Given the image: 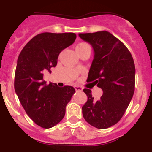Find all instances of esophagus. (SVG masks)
Segmentation results:
<instances>
[{
	"label": "esophagus",
	"mask_w": 152,
	"mask_h": 152,
	"mask_svg": "<svg viewBox=\"0 0 152 152\" xmlns=\"http://www.w3.org/2000/svg\"><path fill=\"white\" fill-rule=\"evenodd\" d=\"M74 88H75V90L77 92H80L83 90V88L81 86H74Z\"/></svg>",
	"instance_id": "1"
}]
</instances>
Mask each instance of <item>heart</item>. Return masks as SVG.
<instances>
[{"label": "heart", "mask_w": 152, "mask_h": 152, "mask_svg": "<svg viewBox=\"0 0 152 152\" xmlns=\"http://www.w3.org/2000/svg\"><path fill=\"white\" fill-rule=\"evenodd\" d=\"M84 48H90V47L87 43H80V44H79L76 47V52L78 53L79 52H80V51L84 49Z\"/></svg>", "instance_id": "heart-1"}]
</instances>
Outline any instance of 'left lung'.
I'll return each mask as SVG.
<instances>
[{"instance_id": "8db88e82", "label": "left lung", "mask_w": 152, "mask_h": 152, "mask_svg": "<svg viewBox=\"0 0 152 152\" xmlns=\"http://www.w3.org/2000/svg\"><path fill=\"white\" fill-rule=\"evenodd\" d=\"M79 36L94 48L87 81L103 90L100 100L95 101L91 90L84 89L88 99L82 107L83 116L90 125L106 129L121 119L133 97L134 62L124 43L107 31L80 33Z\"/></svg>"}]
</instances>
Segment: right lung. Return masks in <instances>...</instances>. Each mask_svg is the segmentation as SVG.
<instances>
[{
	"label": "right lung",
	"mask_w": 152,
	"mask_h": 152,
	"mask_svg": "<svg viewBox=\"0 0 152 152\" xmlns=\"http://www.w3.org/2000/svg\"><path fill=\"white\" fill-rule=\"evenodd\" d=\"M75 33L44 32L27 43L18 58L15 90L31 119L43 128L54 127L63 119L66 107L75 93L72 86L46 84L45 72L57 65L58 55L75 42Z\"/></svg>",
	"instance_id": "obj_1"
}]
</instances>
